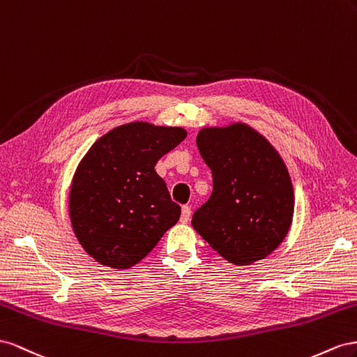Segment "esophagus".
Instances as JSON below:
<instances>
[{
    "label": "esophagus",
    "mask_w": 357,
    "mask_h": 357,
    "mask_svg": "<svg viewBox=\"0 0 357 357\" xmlns=\"http://www.w3.org/2000/svg\"><path fill=\"white\" fill-rule=\"evenodd\" d=\"M190 217H191V209H190V206H182V211H181V222H188V221H190Z\"/></svg>",
    "instance_id": "34e87169"
}]
</instances>
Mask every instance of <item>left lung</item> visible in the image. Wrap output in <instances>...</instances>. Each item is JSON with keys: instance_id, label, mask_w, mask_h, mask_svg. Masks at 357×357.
I'll list each match as a JSON object with an SVG mask.
<instances>
[{"instance_id": "obj_1", "label": "left lung", "mask_w": 357, "mask_h": 357, "mask_svg": "<svg viewBox=\"0 0 357 357\" xmlns=\"http://www.w3.org/2000/svg\"><path fill=\"white\" fill-rule=\"evenodd\" d=\"M196 142L213 190L192 215V227L233 264L269 256L293 220V187L282 158L245 124L203 128Z\"/></svg>"}]
</instances>
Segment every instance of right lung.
Segmentation results:
<instances>
[{
  "mask_svg": "<svg viewBox=\"0 0 357 357\" xmlns=\"http://www.w3.org/2000/svg\"><path fill=\"white\" fill-rule=\"evenodd\" d=\"M185 137L181 127L130 122L91 146L68 203L71 226L91 257L114 269L131 268L178 222L181 206L154 167Z\"/></svg>",
  "mask_w": 357,
  "mask_h": 357,
  "instance_id": "obj_1",
  "label": "right lung"
}]
</instances>
